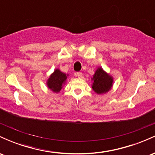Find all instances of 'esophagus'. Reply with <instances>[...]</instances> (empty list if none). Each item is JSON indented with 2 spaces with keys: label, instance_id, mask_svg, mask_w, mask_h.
<instances>
[{
  "label": "esophagus",
  "instance_id": "34e87169",
  "mask_svg": "<svg viewBox=\"0 0 155 155\" xmlns=\"http://www.w3.org/2000/svg\"><path fill=\"white\" fill-rule=\"evenodd\" d=\"M75 76H78V77H81V76H82V73H81V72H76L75 73Z\"/></svg>",
  "mask_w": 155,
  "mask_h": 155
}]
</instances>
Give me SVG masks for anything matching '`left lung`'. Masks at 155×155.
Instances as JSON below:
<instances>
[{
    "label": "left lung",
    "mask_w": 155,
    "mask_h": 155,
    "mask_svg": "<svg viewBox=\"0 0 155 155\" xmlns=\"http://www.w3.org/2000/svg\"><path fill=\"white\" fill-rule=\"evenodd\" d=\"M92 79L94 80L92 89L97 94L106 93L112 87L113 79L101 68L96 71Z\"/></svg>",
    "instance_id": "8db88e82"
}]
</instances>
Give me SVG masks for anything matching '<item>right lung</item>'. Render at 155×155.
Here are the masks:
<instances>
[{"mask_svg": "<svg viewBox=\"0 0 155 155\" xmlns=\"http://www.w3.org/2000/svg\"><path fill=\"white\" fill-rule=\"evenodd\" d=\"M67 76L60 70L57 69L51 74L47 81V85L50 90L54 92H58L62 89V86L65 83Z\"/></svg>", "mask_w": 155, "mask_h": 155, "instance_id": "right-lung-1", "label": "right lung"}]
</instances>
